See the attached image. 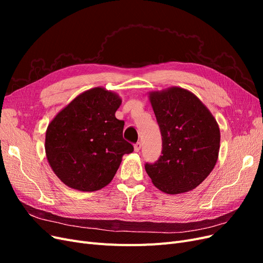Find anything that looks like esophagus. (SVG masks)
Segmentation results:
<instances>
[{
  "label": "esophagus",
  "instance_id": "1",
  "mask_svg": "<svg viewBox=\"0 0 263 263\" xmlns=\"http://www.w3.org/2000/svg\"><path fill=\"white\" fill-rule=\"evenodd\" d=\"M140 148H141V144H140V142H137V144H135V146H134V150L136 151V153H139V151H140Z\"/></svg>",
  "mask_w": 263,
  "mask_h": 263
}]
</instances>
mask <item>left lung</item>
<instances>
[{
	"mask_svg": "<svg viewBox=\"0 0 263 263\" xmlns=\"http://www.w3.org/2000/svg\"><path fill=\"white\" fill-rule=\"evenodd\" d=\"M162 136L160 158L145 169L166 194L195 189L217 162L220 132L216 119L195 94L180 86L149 92Z\"/></svg>",
	"mask_w": 263,
	"mask_h": 263,
	"instance_id": "obj_1",
	"label": "left lung"
}]
</instances>
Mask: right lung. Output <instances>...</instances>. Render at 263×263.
Segmentation results:
<instances>
[{"label":"right lung","instance_id":"right-lung-1","mask_svg":"<svg viewBox=\"0 0 263 263\" xmlns=\"http://www.w3.org/2000/svg\"><path fill=\"white\" fill-rule=\"evenodd\" d=\"M122 99L104 87L79 94L63 107L46 130L45 151L50 168L62 183L94 192L113 180L133 145L123 138L124 122L115 117Z\"/></svg>","mask_w":263,"mask_h":263}]
</instances>
